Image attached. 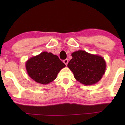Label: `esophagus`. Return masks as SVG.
<instances>
[{
  "label": "esophagus",
  "mask_w": 125,
  "mask_h": 125,
  "mask_svg": "<svg viewBox=\"0 0 125 125\" xmlns=\"http://www.w3.org/2000/svg\"><path fill=\"white\" fill-rule=\"evenodd\" d=\"M63 62H64V64L66 65H67V64H68V59L64 60H63Z\"/></svg>",
  "instance_id": "obj_1"
}]
</instances>
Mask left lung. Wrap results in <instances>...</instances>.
<instances>
[{"instance_id":"obj_1","label":"left lung","mask_w":125,"mask_h":125,"mask_svg":"<svg viewBox=\"0 0 125 125\" xmlns=\"http://www.w3.org/2000/svg\"><path fill=\"white\" fill-rule=\"evenodd\" d=\"M72 56L73 58L68 64V67L78 81L89 85L100 81L106 69V62L103 58L83 51L73 52Z\"/></svg>"}]
</instances>
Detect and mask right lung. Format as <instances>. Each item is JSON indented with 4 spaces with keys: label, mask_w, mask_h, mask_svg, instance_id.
Listing matches in <instances>:
<instances>
[{
    "label": "right lung",
    "mask_w": 125,
    "mask_h": 125,
    "mask_svg": "<svg viewBox=\"0 0 125 125\" xmlns=\"http://www.w3.org/2000/svg\"><path fill=\"white\" fill-rule=\"evenodd\" d=\"M65 66L58 56L43 52L26 62L27 73L37 83L48 84L55 79L60 71Z\"/></svg>",
    "instance_id": "right-lung-1"
}]
</instances>
